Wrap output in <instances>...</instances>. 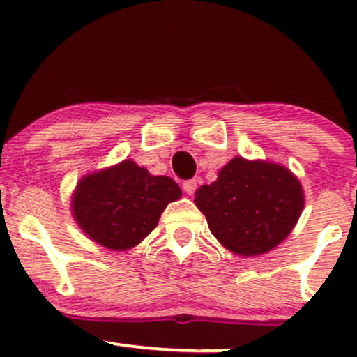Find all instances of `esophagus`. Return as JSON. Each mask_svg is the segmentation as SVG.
<instances>
[{"label": "esophagus", "mask_w": 357, "mask_h": 357, "mask_svg": "<svg viewBox=\"0 0 357 357\" xmlns=\"http://www.w3.org/2000/svg\"><path fill=\"white\" fill-rule=\"evenodd\" d=\"M183 190L188 192V195H192L196 191V179H186L183 183Z\"/></svg>", "instance_id": "34e87169"}]
</instances>
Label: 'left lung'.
I'll use <instances>...</instances> for the list:
<instances>
[{
  "mask_svg": "<svg viewBox=\"0 0 357 357\" xmlns=\"http://www.w3.org/2000/svg\"><path fill=\"white\" fill-rule=\"evenodd\" d=\"M195 202L221 245L253 257L277 247L292 231L304 208V195L285 167L235 158L215 183L196 191Z\"/></svg>",
  "mask_w": 357,
  "mask_h": 357,
  "instance_id": "1",
  "label": "left lung"
}]
</instances>
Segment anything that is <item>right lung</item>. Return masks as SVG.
<instances>
[{
  "label": "right lung",
  "mask_w": 357,
  "mask_h": 357,
  "mask_svg": "<svg viewBox=\"0 0 357 357\" xmlns=\"http://www.w3.org/2000/svg\"><path fill=\"white\" fill-rule=\"evenodd\" d=\"M179 196L181 190L171 178L151 176L136 162L124 161L82 179L72 210L90 238L121 252L146 238L167 203Z\"/></svg>",
  "instance_id": "1"
}]
</instances>
